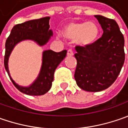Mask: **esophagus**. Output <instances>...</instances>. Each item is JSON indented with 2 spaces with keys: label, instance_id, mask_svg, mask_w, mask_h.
I'll return each instance as SVG.
<instances>
[{
  "label": "esophagus",
  "instance_id": "1",
  "mask_svg": "<svg viewBox=\"0 0 128 128\" xmlns=\"http://www.w3.org/2000/svg\"><path fill=\"white\" fill-rule=\"evenodd\" d=\"M67 56H73V52L71 49H69L68 52H67Z\"/></svg>",
  "mask_w": 128,
  "mask_h": 128
}]
</instances>
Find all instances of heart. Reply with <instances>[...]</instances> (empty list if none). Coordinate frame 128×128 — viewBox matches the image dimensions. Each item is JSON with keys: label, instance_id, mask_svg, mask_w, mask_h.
Here are the masks:
<instances>
[{"label": "heart", "instance_id": "b5f03b06", "mask_svg": "<svg viewBox=\"0 0 128 128\" xmlns=\"http://www.w3.org/2000/svg\"><path fill=\"white\" fill-rule=\"evenodd\" d=\"M62 37L73 40L77 46L88 47L93 45L100 36V28L92 21L72 22L67 23L61 30Z\"/></svg>", "mask_w": 128, "mask_h": 128}]
</instances>
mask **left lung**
<instances>
[{"instance_id": "1", "label": "left lung", "mask_w": 128, "mask_h": 128, "mask_svg": "<svg viewBox=\"0 0 128 128\" xmlns=\"http://www.w3.org/2000/svg\"><path fill=\"white\" fill-rule=\"evenodd\" d=\"M103 34L93 45L76 46L75 80L88 92L106 90L116 81L125 61L124 36L116 20L96 15Z\"/></svg>"}]
</instances>
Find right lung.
<instances>
[{
	"instance_id": "1",
	"label": "right lung",
	"mask_w": 128,
	"mask_h": 128,
	"mask_svg": "<svg viewBox=\"0 0 128 128\" xmlns=\"http://www.w3.org/2000/svg\"><path fill=\"white\" fill-rule=\"evenodd\" d=\"M50 17L31 20L16 25L11 30L6 42V52L4 66L8 76L15 87L22 93L29 96H41L46 94L51 88L54 78V72L58 65L66 56L67 50L56 52L52 50L42 52V66L37 78L31 85L27 87L19 86L12 80L8 69V60L13 48L18 42L30 40L43 46L52 36V31L49 26Z\"/></svg>"
}]
</instances>
